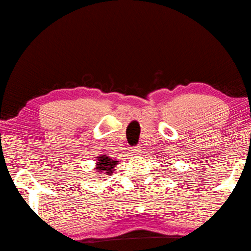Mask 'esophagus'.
<instances>
[{"mask_svg":"<svg viewBox=\"0 0 251 251\" xmlns=\"http://www.w3.org/2000/svg\"><path fill=\"white\" fill-rule=\"evenodd\" d=\"M131 151H133V153H135V154H139L141 152V147L140 146H136V147L131 149Z\"/></svg>","mask_w":251,"mask_h":251,"instance_id":"obj_1","label":"esophagus"}]
</instances>
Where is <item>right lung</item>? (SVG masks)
Returning <instances> with one entry per match:
<instances>
[{"label": "right lung", "instance_id": "obj_1", "mask_svg": "<svg viewBox=\"0 0 251 251\" xmlns=\"http://www.w3.org/2000/svg\"><path fill=\"white\" fill-rule=\"evenodd\" d=\"M118 161L113 160L110 157L105 156V154H102V156H99L98 162H97V170L99 172H104L105 175L110 176L114 171V167L117 165Z\"/></svg>", "mask_w": 251, "mask_h": 251}]
</instances>
